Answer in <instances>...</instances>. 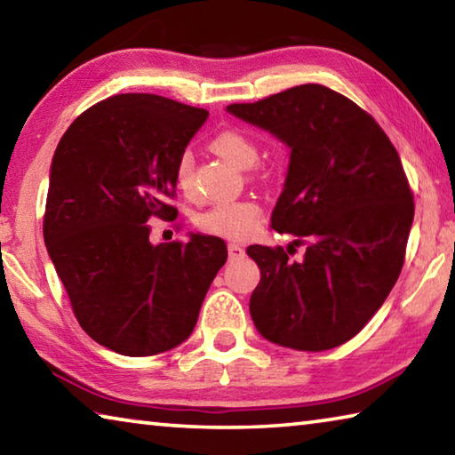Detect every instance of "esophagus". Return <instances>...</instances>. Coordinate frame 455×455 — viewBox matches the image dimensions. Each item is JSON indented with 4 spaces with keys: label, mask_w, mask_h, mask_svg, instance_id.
Masks as SVG:
<instances>
[{
    "label": "esophagus",
    "mask_w": 455,
    "mask_h": 455,
    "mask_svg": "<svg viewBox=\"0 0 455 455\" xmlns=\"http://www.w3.org/2000/svg\"><path fill=\"white\" fill-rule=\"evenodd\" d=\"M228 257L230 259H243L244 257V249H243V244H238V243H228Z\"/></svg>",
    "instance_id": "obj_1"
}]
</instances>
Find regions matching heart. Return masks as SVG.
I'll return each instance as SVG.
<instances>
[{
	"mask_svg": "<svg viewBox=\"0 0 455 455\" xmlns=\"http://www.w3.org/2000/svg\"><path fill=\"white\" fill-rule=\"evenodd\" d=\"M211 150L227 160L241 171H249L255 166L259 158L257 144L249 136L238 132V130H222L211 140ZM174 182L184 195L192 192V160L188 154H182L174 171ZM260 222V206L251 198L241 200H225L211 206L198 217V227L209 235H217L222 238H241L251 236L255 233Z\"/></svg>",
	"mask_w": 455,
	"mask_h": 455,
	"instance_id": "b5f03b06",
	"label": "heart"
}]
</instances>
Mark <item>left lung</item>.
I'll use <instances>...</instances> for the list:
<instances>
[{"mask_svg": "<svg viewBox=\"0 0 455 455\" xmlns=\"http://www.w3.org/2000/svg\"><path fill=\"white\" fill-rule=\"evenodd\" d=\"M227 112L289 148L271 227L309 243L299 263L281 246L246 249L260 268L251 319L281 347L333 349L367 325L402 273L413 196L399 154L367 112L319 84Z\"/></svg>", "mask_w": 455, "mask_h": 455, "instance_id": "1", "label": "left lung"}]
</instances>
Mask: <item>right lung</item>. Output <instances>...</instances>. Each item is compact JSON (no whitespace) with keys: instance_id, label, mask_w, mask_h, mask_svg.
<instances>
[{"instance_id":"right-lung-1","label":"right lung","mask_w":455,"mask_h":455,"mask_svg":"<svg viewBox=\"0 0 455 455\" xmlns=\"http://www.w3.org/2000/svg\"><path fill=\"white\" fill-rule=\"evenodd\" d=\"M206 118L156 94H118L76 118L53 152L45 249L82 329L120 355L187 341L227 263L219 236L154 244L146 227L176 217V164Z\"/></svg>"}]
</instances>
